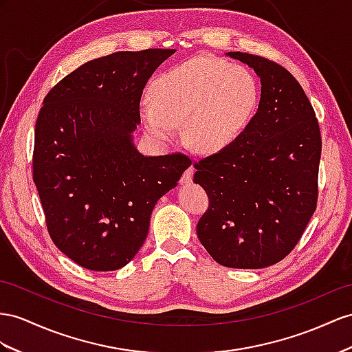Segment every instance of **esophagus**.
I'll return each instance as SVG.
<instances>
[{
  "label": "esophagus",
  "mask_w": 352,
  "mask_h": 352,
  "mask_svg": "<svg viewBox=\"0 0 352 352\" xmlns=\"http://www.w3.org/2000/svg\"><path fill=\"white\" fill-rule=\"evenodd\" d=\"M193 174H195V168L193 166H188L184 170V174L182 177V184H188V183H190L192 178H193Z\"/></svg>",
  "instance_id": "34e87169"
}]
</instances>
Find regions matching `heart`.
I'll return each mask as SVG.
<instances>
[{"instance_id": "heart-1", "label": "heart", "mask_w": 352, "mask_h": 352, "mask_svg": "<svg viewBox=\"0 0 352 352\" xmlns=\"http://www.w3.org/2000/svg\"><path fill=\"white\" fill-rule=\"evenodd\" d=\"M150 96L151 104L140 107V119L151 138L173 142L183 123L188 147L215 155L244 133L257 111L260 90L245 67L195 58L160 74Z\"/></svg>"}]
</instances>
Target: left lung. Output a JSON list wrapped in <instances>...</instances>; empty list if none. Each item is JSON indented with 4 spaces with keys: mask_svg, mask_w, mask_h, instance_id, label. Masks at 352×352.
<instances>
[{
    "mask_svg": "<svg viewBox=\"0 0 352 352\" xmlns=\"http://www.w3.org/2000/svg\"><path fill=\"white\" fill-rule=\"evenodd\" d=\"M226 56L254 69L260 102L236 142L195 164L193 182L210 197L196 232L217 263L260 269L290 253L317 206L320 126L285 68L250 53Z\"/></svg>",
    "mask_w": 352,
    "mask_h": 352,
    "instance_id": "8db88e82",
    "label": "left lung"
}]
</instances>
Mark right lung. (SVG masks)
<instances>
[{
    "label": "right lung",
    "instance_id": "1",
    "mask_svg": "<svg viewBox=\"0 0 352 352\" xmlns=\"http://www.w3.org/2000/svg\"><path fill=\"white\" fill-rule=\"evenodd\" d=\"M175 49L117 52L89 60L44 98L35 123L34 183L55 245L89 270L128 265L151 211L192 165L144 156L133 144L142 89Z\"/></svg>",
    "mask_w": 352,
    "mask_h": 352
}]
</instances>
